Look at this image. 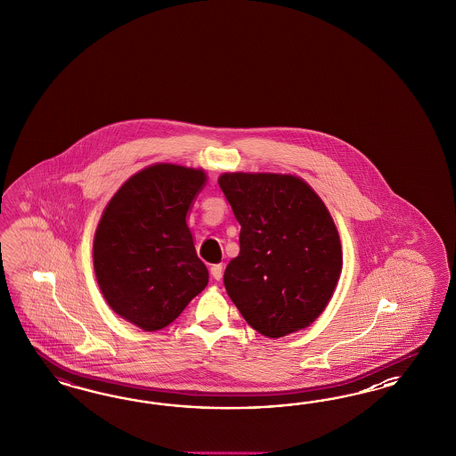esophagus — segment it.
<instances>
[{"label": "esophagus", "instance_id": "esophagus-1", "mask_svg": "<svg viewBox=\"0 0 456 456\" xmlns=\"http://www.w3.org/2000/svg\"><path fill=\"white\" fill-rule=\"evenodd\" d=\"M222 273H224L222 264H214V265L210 267V276L214 277L216 281H221Z\"/></svg>", "mask_w": 456, "mask_h": 456}]
</instances>
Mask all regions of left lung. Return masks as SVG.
I'll return each instance as SVG.
<instances>
[{
  "label": "left lung",
  "mask_w": 456,
  "mask_h": 456,
  "mask_svg": "<svg viewBox=\"0 0 456 456\" xmlns=\"http://www.w3.org/2000/svg\"><path fill=\"white\" fill-rule=\"evenodd\" d=\"M219 185L240 224V252L224 286L248 324L267 338L309 326L341 274V242L318 193L279 174H222Z\"/></svg>",
  "instance_id": "left-lung-1"
}]
</instances>
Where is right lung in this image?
<instances>
[{
    "label": "right lung",
    "mask_w": 456,
    "mask_h": 456,
    "mask_svg": "<svg viewBox=\"0 0 456 456\" xmlns=\"http://www.w3.org/2000/svg\"><path fill=\"white\" fill-rule=\"evenodd\" d=\"M202 170L157 164L111 197L94 240L98 286L111 309L143 331L166 328L208 286L185 216Z\"/></svg>",
    "instance_id": "add662e5"
}]
</instances>
